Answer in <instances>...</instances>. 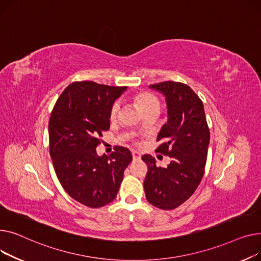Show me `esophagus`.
Instances as JSON below:
<instances>
[{"instance_id": "1", "label": "esophagus", "mask_w": 261, "mask_h": 261, "mask_svg": "<svg viewBox=\"0 0 261 261\" xmlns=\"http://www.w3.org/2000/svg\"><path fill=\"white\" fill-rule=\"evenodd\" d=\"M133 159H134L135 161H137V160H140V159H141L140 152H138V151H133Z\"/></svg>"}]
</instances>
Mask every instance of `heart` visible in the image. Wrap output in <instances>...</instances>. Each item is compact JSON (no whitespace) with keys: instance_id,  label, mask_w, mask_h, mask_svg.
Masks as SVG:
<instances>
[{"instance_id":"heart-1","label":"heart","mask_w":261,"mask_h":261,"mask_svg":"<svg viewBox=\"0 0 261 261\" xmlns=\"http://www.w3.org/2000/svg\"><path fill=\"white\" fill-rule=\"evenodd\" d=\"M136 102L139 105V107L141 109L142 112H145L146 110L150 109L152 106H157L159 105V101L158 99L152 96L149 93H146V91H142V93L137 94L136 97ZM120 112V103L119 102H115L112 107H111V111H110V120L114 121L117 119L118 114Z\"/></svg>"}]
</instances>
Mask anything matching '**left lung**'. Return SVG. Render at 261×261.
Returning <instances> with one entry per match:
<instances>
[{
    "label": "left lung",
    "mask_w": 261,
    "mask_h": 261,
    "mask_svg": "<svg viewBox=\"0 0 261 261\" xmlns=\"http://www.w3.org/2000/svg\"><path fill=\"white\" fill-rule=\"evenodd\" d=\"M163 94L167 122L158 134L157 151L171 158L166 167L156 165L150 155L142 156L147 164L144 191L147 201L161 210H174L194 194L204 174L210 129L203 103L187 84L165 81L149 85Z\"/></svg>",
    "instance_id": "obj_1"
}]
</instances>
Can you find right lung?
Here are the masks:
<instances>
[{"label":"right lung","instance_id":"right-lung-1","mask_svg":"<svg viewBox=\"0 0 261 261\" xmlns=\"http://www.w3.org/2000/svg\"><path fill=\"white\" fill-rule=\"evenodd\" d=\"M125 90L126 86L73 82L50 115L49 152L57 177L71 198L88 207L114 200L133 160L123 146H117L110 156H98L96 151L102 133L110 129L111 107Z\"/></svg>","mask_w":261,"mask_h":261}]
</instances>
